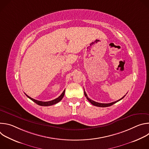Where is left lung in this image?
<instances>
[{
  "instance_id": "1",
  "label": "left lung",
  "mask_w": 149,
  "mask_h": 149,
  "mask_svg": "<svg viewBox=\"0 0 149 149\" xmlns=\"http://www.w3.org/2000/svg\"><path fill=\"white\" fill-rule=\"evenodd\" d=\"M84 95H85V96L86 97V98H87V99L93 104V105H95V106H97V107H109V106H111V105H113L114 104H115V103H116L117 102H118V101H119L120 100H122L125 96V95L123 97H122L121 98H120V100H117V101H114V102H110V103H107V104H104V103H100V102H95V101H93V100H91V99H90L88 97V96H87V94H86V91H85V90H84Z\"/></svg>"
}]
</instances>
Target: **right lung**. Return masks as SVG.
<instances>
[{"label": "right lung", "instance_id": "right-lung-1", "mask_svg": "<svg viewBox=\"0 0 149 149\" xmlns=\"http://www.w3.org/2000/svg\"><path fill=\"white\" fill-rule=\"evenodd\" d=\"M65 91V90L63 91V93L61 94V95L60 96H59L58 98H56V99L53 100H51V101H46V102L41 101H38V100H35V99L32 98L31 97H29L28 95H27L26 94H25V95H26L29 99H31L32 101H33V102H35L36 104H37L39 105H41V106H49V105H52L58 103V102H59V101L63 98V96H64Z\"/></svg>", "mask_w": 149, "mask_h": 149}]
</instances>
